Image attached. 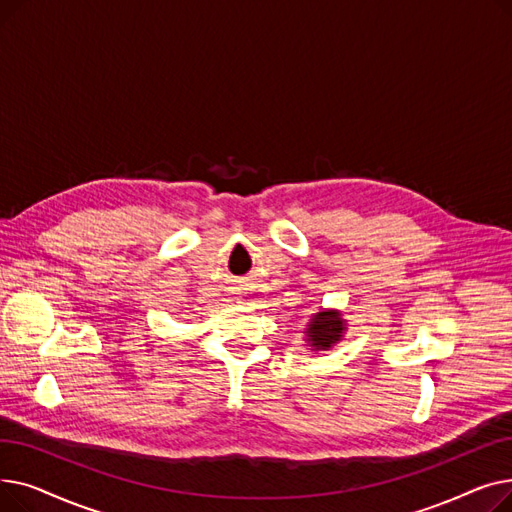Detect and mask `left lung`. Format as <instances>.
Returning <instances> with one entry per match:
<instances>
[{"label": "left lung", "instance_id": "8db88e82", "mask_svg": "<svg viewBox=\"0 0 512 512\" xmlns=\"http://www.w3.org/2000/svg\"><path fill=\"white\" fill-rule=\"evenodd\" d=\"M342 319L336 311H324L317 313L315 319L311 321V328L307 330L311 346L319 348H330L336 340H340L342 334Z\"/></svg>", "mask_w": 512, "mask_h": 512}]
</instances>
